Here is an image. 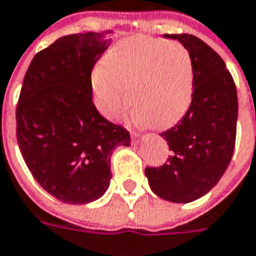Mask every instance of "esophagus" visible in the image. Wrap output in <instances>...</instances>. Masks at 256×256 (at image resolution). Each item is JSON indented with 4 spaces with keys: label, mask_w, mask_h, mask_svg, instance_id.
I'll use <instances>...</instances> for the list:
<instances>
[{
    "label": "esophagus",
    "mask_w": 256,
    "mask_h": 256,
    "mask_svg": "<svg viewBox=\"0 0 256 256\" xmlns=\"http://www.w3.org/2000/svg\"><path fill=\"white\" fill-rule=\"evenodd\" d=\"M131 136H132V142H138L140 141V132H131Z\"/></svg>",
    "instance_id": "1"
}]
</instances>
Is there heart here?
<instances>
[{"mask_svg": "<svg viewBox=\"0 0 256 256\" xmlns=\"http://www.w3.org/2000/svg\"><path fill=\"white\" fill-rule=\"evenodd\" d=\"M192 82L191 55L181 42L136 36L110 50L92 72L91 88L106 118L120 120L131 102L135 122L164 128L188 108Z\"/></svg>", "mask_w": 256, "mask_h": 256, "instance_id": "1", "label": "heart"}]
</instances>
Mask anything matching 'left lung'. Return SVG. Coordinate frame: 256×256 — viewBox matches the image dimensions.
<instances>
[{"mask_svg": "<svg viewBox=\"0 0 256 256\" xmlns=\"http://www.w3.org/2000/svg\"><path fill=\"white\" fill-rule=\"evenodd\" d=\"M166 36L191 55L194 91L185 115L161 132L172 155L161 166H146L145 175L158 196L186 204L211 191L231 162L238 96L231 72L210 45L191 34Z\"/></svg>", "mask_w": 256, "mask_h": 256, "instance_id": "obj_1", "label": "left lung"}]
</instances>
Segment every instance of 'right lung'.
<instances>
[{
  "label": "right lung",
  "instance_id": "1",
  "mask_svg": "<svg viewBox=\"0 0 256 256\" xmlns=\"http://www.w3.org/2000/svg\"><path fill=\"white\" fill-rule=\"evenodd\" d=\"M111 32L61 36L40 51L24 76L16 104V141L35 181L56 200L81 205L111 182V151L130 145V132L98 112L94 65Z\"/></svg>",
  "mask_w": 256,
  "mask_h": 256
}]
</instances>
